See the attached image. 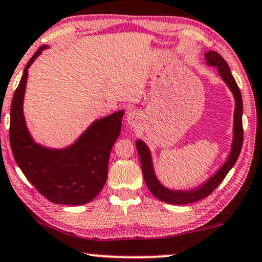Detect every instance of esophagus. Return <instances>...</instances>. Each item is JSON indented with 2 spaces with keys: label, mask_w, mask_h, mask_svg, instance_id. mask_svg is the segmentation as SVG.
I'll return each instance as SVG.
<instances>
[{
  "label": "esophagus",
  "mask_w": 262,
  "mask_h": 262,
  "mask_svg": "<svg viewBox=\"0 0 262 262\" xmlns=\"http://www.w3.org/2000/svg\"><path fill=\"white\" fill-rule=\"evenodd\" d=\"M127 122L129 125H135L139 122V114L137 111H132L129 112L127 116Z\"/></svg>",
  "instance_id": "obj_1"
}]
</instances>
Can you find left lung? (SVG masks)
<instances>
[{"label":"left lung","mask_w":262,"mask_h":262,"mask_svg":"<svg viewBox=\"0 0 262 262\" xmlns=\"http://www.w3.org/2000/svg\"><path fill=\"white\" fill-rule=\"evenodd\" d=\"M205 60L208 65L216 66L219 74L226 84L230 87L233 93L234 101H236V108H234V122H233V142L232 148H231L230 156L227 157V161L225 164L214 174L207 183L202 185L201 187L193 188L190 191H171L165 188L163 185H161L160 181L156 178L154 167H152L151 154L148 147L145 145L144 141H137V148L139 158H140L141 170L144 175L145 184L147 185L148 190L155 197L165 203L169 204H188L193 203V202L201 201L203 198L208 197L221 184L231 168L236 163L238 157H239L242 145H243V123H242V115H243V101H242V94L239 88L234 81L232 74H231L230 68H228L227 62L225 59L221 57L219 53L216 52H208L205 54Z\"/></svg>","instance_id":"obj_1"}]
</instances>
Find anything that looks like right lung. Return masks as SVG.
<instances>
[{"mask_svg": "<svg viewBox=\"0 0 262 262\" xmlns=\"http://www.w3.org/2000/svg\"><path fill=\"white\" fill-rule=\"evenodd\" d=\"M42 46L30 59L11 106L9 142L16 164L42 196L57 204L81 205L98 196L107 179L108 157L121 133L123 111L95 121L81 138L64 150L35 144L23 114L28 69L41 54Z\"/></svg>", "mask_w": 262, "mask_h": 262, "instance_id": "right-lung-1", "label": "right lung"}]
</instances>
